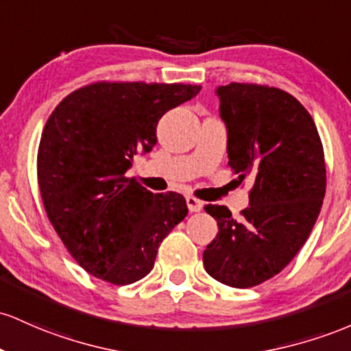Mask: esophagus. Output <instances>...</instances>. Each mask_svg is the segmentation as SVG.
Listing matches in <instances>:
<instances>
[{
  "mask_svg": "<svg viewBox=\"0 0 351 351\" xmlns=\"http://www.w3.org/2000/svg\"><path fill=\"white\" fill-rule=\"evenodd\" d=\"M186 202H187V207H189V210H191V212H200V210H202V207H204V204L200 202L199 199H195V197H192V195L187 197Z\"/></svg>",
  "mask_w": 351,
  "mask_h": 351,
  "instance_id": "1",
  "label": "esophagus"
}]
</instances>
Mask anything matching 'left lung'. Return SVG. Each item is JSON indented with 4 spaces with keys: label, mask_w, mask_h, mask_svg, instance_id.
Instances as JSON below:
<instances>
[{
    "label": "left lung",
    "mask_w": 351,
    "mask_h": 351,
    "mask_svg": "<svg viewBox=\"0 0 351 351\" xmlns=\"http://www.w3.org/2000/svg\"><path fill=\"white\" fill-rule=\"evenodd\" d=\"M215 94L228 167L254 187L239 220L226 206H206L219 234L204 267L220 283L249 289L285 269L308 239L325 197L324 145L312 116L285 90L232 82Z\"/></svg>",
    "instance_id": "left-lung-1"
}]
</instances>
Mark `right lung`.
I'll return each mask as SVG.
<instances>
[{
	"label": "right lung",
	"instance_id": "right-lung-1",
	"mask_svg": "<svg viewBox=\"0 0 351 351\" xmlns=\"http://www.w3.org/2000/svg\"><path fill=\"white\" fill-rule=\"evenodd\" d=\"M200 86L96 82L66 96L43 129L38 182L46 214L88 274L129 285L152 270L159 243L187 215L177 192L152 194L125 177L152 151L165 112Z\"/></svg>",
	"mask_w": 351,
	"mask_h": 351
}]
</instances>
